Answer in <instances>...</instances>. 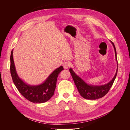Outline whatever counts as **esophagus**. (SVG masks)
<instances>
[{"label":"esophagus","mask_w":130,"mask_h":130,"mask_svg":"<svg viewBox=\"0 0 130 130\" xmlns=\"http://www.w3.org/2000/svg\"><path fill=\"white\" fill-rule=\"evenodd\" d=\"M69 66H70V63L68 62H65L63 64V66L64 69H68Z\"/></svg>","instance_id":"1"}]
</instances>
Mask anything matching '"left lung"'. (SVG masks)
Returning a JSON list of instances; mask_svg holds the SVG:
<instances>
[{"label":"left lung","instance_id":"obj_1","mask_svg":"<svg viewBox=\"0 0 130 130\" xmlns=\"http://www.w3.org/2000/svg\"><path fill=\"white\" fill-rule=\"evenodd\" d=\"M110 41L114 47L116 60L117 62V69L114 77L107 84L100 86H95L87 84L81 77L77 75L71 68H70L69 69V71L80 95L85 99L88 100H96L102 98L108 92L116 78L118 68L117 51L114 43L111 41Z\"/></svg>","mask_w":130,"mask_h":130}]
</instances>
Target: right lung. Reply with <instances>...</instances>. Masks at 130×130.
I'll return each instance as SVG.
<instances>
[{
	"label": "right lung",
	"instance_id": "1",
	"mask_svg": "<svg viewBox=\"0 0 130 130\" xmlns=\"http://www.w3.org/2000/svg\"><path fill=\"white\" fill-rule=\"evenodd\" d=\"M10 73L16 88L26 99L33 103H44L49 100L54 94L58 75L64 70L62 66L56 69L42 84L30 85L24 82L18 76L13 59V50L10 55Z\"/></svg>",
	"mask_w": 130,
	"mask_h": 130
}]
</instances>
